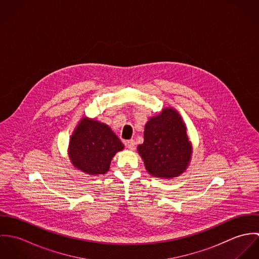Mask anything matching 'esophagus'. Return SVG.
<instances>
[{"instance_id": "1", "label": "esophagus", "mask_w": 259, "mask_h": 259, "mask_svg": "<svg viewBox=\"0 0 259 259\" xmlns=\"http://www.w3.org/2000/svg\"><path fill=\"white\" fill-rule=\"evenodd\" d=\"M124 146L128 149H135L136 148V142L134 140H128L124 142Z\"/></svg>"}]
</instances>
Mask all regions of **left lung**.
<instances>
[{
	"label": "left lung",
	"instance_id": "obj_1",
	"mask_svg": "<svg viewBox=\"0 0 259 259\" xmlns=\"http://www.w3.org/2000/svg\"><path fill=\"white\" fill-rule=\"evenodd\" d=\"M144 140L138 149L149 175L170 179L185 171L191 156V146L178 111L166 109L149 118Z\"/></svg>",
	"mask_w": 259,
	"mask_h": 259
}]
</instances>
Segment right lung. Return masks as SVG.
<instances>
[{
	"instance_id": "add662e5",
	"label": "right lung",
	"mask_w": 259,
	"mask_h": 259,
	"mask_svg": "<svg viewBox=\"0 0 259 259\" xmlns=\"http://www.w3.org/2000/svg\"><path fill=\"white\" fill-rule=\"evenodd\" d=\"M123 148L109 125L82 118L70 142L69 154L74 166L89 175H105L113 155Z\"/></svg>"
}]
</instances>
